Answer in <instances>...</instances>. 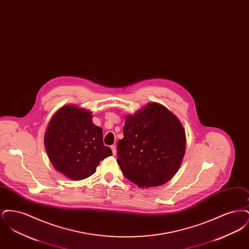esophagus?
<instances>
[{"instance_id":"1","label":"esophagus","mask_w":249,"mask_h":249,"mask_svg":"<svg viewBox=\"0 0 249 249\" xmlns=\"http://www.w3.org/2000/svg\"><path fill=\"white\" fill-rule=\"evenodd\" d=\"M111 149H112V153H113L114 156L117 154V147H116V145H112V146H111Z\"/></svg>"}]
</instances>
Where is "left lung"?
Returning <instances> with one entry per match:
<instances>
[{
    "instance_id": "1",
    "label": "left lung",
    "mask_w": 249,
    "mask_h": 249,
    "mask_svg": "<svg viewBox=\"0 0 249 249\" xmlns=\"http://www.w3.org/2000/svg\"><path fill=\"white\" fill-rule=\"evenodd\" d=\"M117 143L123 175L139 188L158 187L178 172L186 150V133L166 107L150 103L127 116Z\"/></svg>"
}]
</instances>
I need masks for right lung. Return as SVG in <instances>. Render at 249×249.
Segmentation results:
<instances>
[{
	"label": "right lung",
	"instance_id": "add662e5",
	"mask_svg": "<svg viewBox=\"0 0 249 249\" xmlns=\"http://www.w3.org/2000/svg\"><path fill=\"white\" fill-rule=\"evenodd\" d=\"M45 147L54 168L73 180L96 172L100 161L112 155L103 142V130L92 123L91 112L75 106L58 110L48 123Z\"/></svg>",
	"mask_w": 249,
	"mask_h": 249
}]
</instances>
